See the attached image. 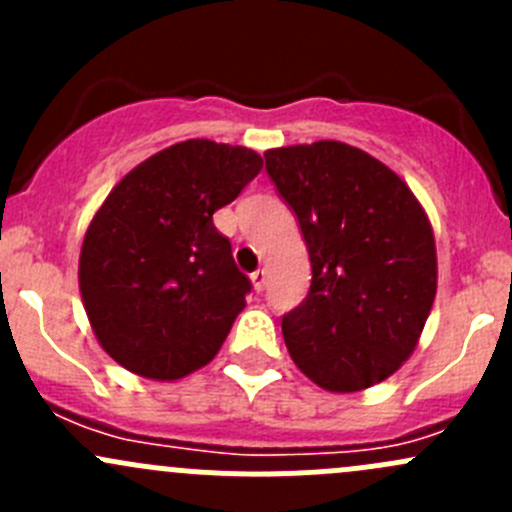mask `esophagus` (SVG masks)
Returning <instances> with one entry per match:
<instances>
[{"label": "esophagus", "instance_id": "esophagus-1", "mask_svg": "<svg viewBox=\"0 0 512 512\" xmlns=\"http://www.w3.org/2000/svg\"><path fill=\"white\" fill-rule=\"evenodd\" d=\"M250 280H252V287H255L257 292H262V289H265V285H267V272H265V270L252 272Z\"/></svg>", "mask_w": 512, "mask_h": 512}]
</instances>
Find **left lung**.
<instances>
[{
  "instance_id": "8db88e82",
  "label": "left lung",
  "mask_w": 512,
  "mask_h": 512,
  "mask_svg": "<svg viewBox=\"0 0 512 512\" xmlns=\"http://www.w3.org/2000/svg\"><path fill=\"white\" fill-rule=\"evenodd\" d=\"M297 215L312 285L282 317L287 352L322 389L354 394L414 354L436 299V240L409 185L381 160L339 141L265 153Z\"/></svg>"
}]
</instances>
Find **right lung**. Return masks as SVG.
<instances>
[{
  "label": "right lung",
  "mask_w": 512,
  "mask_h": 512,
  "mask_svg": "<svg viewBox=\"0 0 512 512\" xmlns=\"http://www.w3.org/2000/svg\"><path fill=\"white\" fill-rule=\"evenodd\" d=\"M260 170L250 148L190 138L138 163L96 210L79 289L98 344L123 369L175 381L220 352L252 285L213 213Z\"/></svg>",
  "instance_id": "obj_1"
}]
</instances>
